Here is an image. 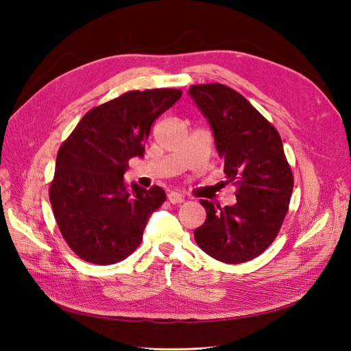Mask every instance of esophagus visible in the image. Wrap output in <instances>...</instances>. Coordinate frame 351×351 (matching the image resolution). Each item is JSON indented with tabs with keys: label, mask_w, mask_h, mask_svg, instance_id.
<instances>
[{
	"label": "esophagus",
	"mask_w": 351,
	"mask_h": 351,
	"mask_svg": "<svg viewBox=\"0 0 351 351\" xmlns=\"http://www.w3.org/2000/svg\"><path fill=\"white\" fill-rule=\"evenodd\" d=\"M168 200L171 202L173 205L183 204V202H184V196H183V195H180V193H177V192H171V193L168 195Z\"/></svg>",
	"instance_id": "obj_1"
}]
</instances>
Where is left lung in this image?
Segmentation results:
<instances>
[{"instance_id":"obj_1","label":"left lung","mask_w":351,"mask_h":351,"mask_svg":"<svg viewBox=\"0 0 351 351\" xmlns=\"http://www.w3.org/2000/svg\"><path fill=\"white\" fill-rule=\"evenodd\" d=\"M189 95L214 132L236 205L202 199L206 221L195 230L197 246L217 261L241 263L267 250L278 236L294 186L277 129L226 84H193Z\"/></svg>"}]
</instances>
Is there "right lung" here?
I'll use <instances>...</instances> for the list:
<instances>
[{"mask_svg": "<svg viewBox=\"0 0 351 351\" xmlns=\"http://www.w3.org/2000/svg\"><path fill=\"white\" fill-rule=\"evenodd\" d=\"M182 97L178 89L130 90L92 108L62 142L49 202L62 237L83 261L112 265L139 247L158 186L127 189L129 159L145 154L151 125Z\"/></svg>", "mask_w": 351, "mask_h": 351, "instance_id": "obj_1", "label": "right lung"}]
</instances>
